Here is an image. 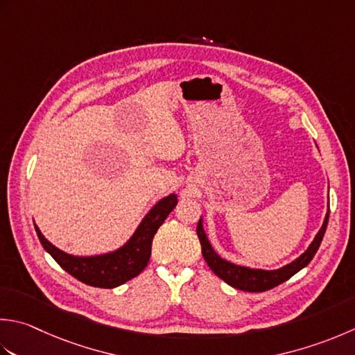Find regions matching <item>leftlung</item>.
I'll list each match as a JSON object with an SVG mask.
<instances>
[{"label":"left lung","mask_w":355,"mask_h":355,"mask_svg":"<svg viewBox=\"0 0 355 355\" xmlns=\"http://www.w3.org/2000/svg\"><path fill=\"white\" fill-rule=\"evenodd\" d=\"M328 220H329V207H328V214H326L324 217L323 226L320 227V231L317 232L314 241L311 243L306 251H304L294 261H291L289 265L283 266L280 269H274V270L252 269V268L234 265V263L221 259V257L214 251L209 240L206 237L205 229H203V218H200L197 225V235L201 243V254H203L207 266L212 269V272L215 275L220 277L221 280H225L229 286H232L235 289L246 291V293H263V291L279 286V284L289 280L291 277L297 274L298 270L309 265V261L314 259L315 252L318 251V248H320V243L326 232V226H328Z\"/></svg>","instance_id":"left-lung-1"}]
</instances>
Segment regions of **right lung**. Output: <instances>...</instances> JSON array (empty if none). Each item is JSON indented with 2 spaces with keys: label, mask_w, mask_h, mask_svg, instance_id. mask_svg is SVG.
Here are the masks:
<instances>
[{
  "label": "right lung",
  "mask_w": 355,
  "mask_h": 355,
  "mask_svg": "<svg viewBox=\"0 0 355 355\" xmlns=\"http://www.w3.org/2000/svg\"><path fill=\"white\" fill-rule=\"evenodd\" d=\"M175 206V193L162 198L146 214V217L138 225L134 235L126 241V245L114 252L101 255L76 257L66 254L61 249L55 248L51 241H47L37 225H35V231H37L41 245L66 272L89 286L112 289L134 279L148 266L152 239Z\"/></svg>",
  "instance_id": "1"
}]
</instances>
